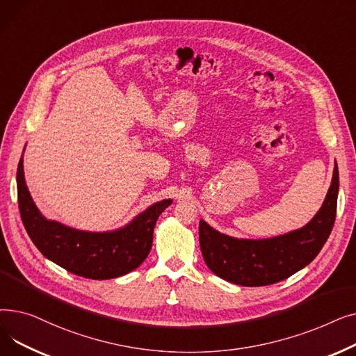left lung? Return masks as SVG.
<instances>
[{"mask_svg": "<svg viewBox=\"0 0 356 356\" xmlns=\"http://www.w3.org/2000/svg\"><path fill=\"white\" fill-rule=\"evenodd\" d=\"M338 192L339 172L334 164L321 211L306 227L270 239H236L200 220L199 242L204 263L218 277L238 286H270L289 278L310 264L323 248L334 223Z\"/></svg>", "mask_w": 356, "mask_h": 356, "instance_id": "1", "label": "left lung"}]
</instances>
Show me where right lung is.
Wrapping results in <instances>:
<instances>
[{"label":"right lung","mask_w":356,"mask_h":356,"mask_svg":"<svg viewBox=\"0 0 356 356\" xmlns=\"http://www.w3.org/2000/svg\"><path fill=\"white\" fill-rule=\"evenodd\" d=\"M17 196L23 225L37 250L66 271L92 280H109L136 270L152 250L159 216L172 204V199L154 203L114 232L73 229L47 220L35 208L26 186L23 159L17 168Z\"/></svg>","instance_id":"right-lung-1"}]
</instances>
